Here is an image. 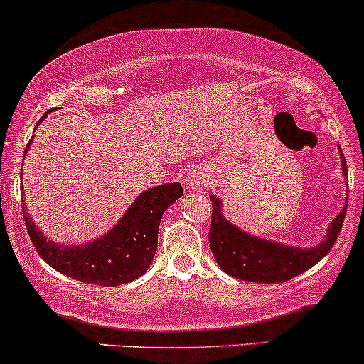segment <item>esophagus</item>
Returning <instances> with one entry per match:
<instances>
[{
  "mask_svg": "<svg viewBox=\"0 0 364 364\" xmlns=\"http://www.w3.org/2000/svg\"><path fill=\"white\" fill-rule=\"evenodd\" d=\"M211 181H213V177H211V173L206 168H196L187 175V186L193 187L196 191H203L210 187Z\"/></svg>",
  "mask_w": 364,
  "mask_h": 364,
  "instance_id": "obj_1",
  "label": "esophagus"
}]
</instances>
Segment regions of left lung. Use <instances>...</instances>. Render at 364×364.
<instances>
[{
  "mask_svg": "<svg viewBox=\"0 0 364 364\" xmlns=\"http://www.w3.org/2000/svg\"><path fill=\"white\" fill-rule=\"evenodd\" d=\"M341 158L342 175L347 178V165L342 151ZM210 199L213 204L210 247L216 263L227 275L239 280L258 282V284H277V282L291 280L325 258L336 244L338 232L344 223L347 208L346 204L337 218L332 220L325 239L320 244L313 247H297L240 230L223 216L222 199L216 198L215 194H211Z\"/></svg>",
  "mask_w": 364,
  "mask_h": 364,
  "instance_id": "obj_1",
  "label": "left lung"
}]
</instances>
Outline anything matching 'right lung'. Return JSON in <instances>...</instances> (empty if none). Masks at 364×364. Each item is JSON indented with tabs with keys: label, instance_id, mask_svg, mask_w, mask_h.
Segmentation results:
<instances>
[{
	"label": "right lung",
	"instance_id": "1",
	"mask_svg": "<svg viewBox=\"0 0 364 364\" xmlns=\"http://www.w3.org/2000/svg\"><path fill=\"white\" fill-rule=\"evenodd\" d=\"M46 117L48 113L41 117L39 124ZM31 142L32 139L26 154ZM182 193L181 182L151 187L137 196L112 230L87 244H56L36 227L26 204L22 210L32 244L51 268L85 284L115 287L148 272L156 255L161 216Z\"/></svg>",
	"mask_w": 364,
	"mask_h": 364
}]
</instances>
